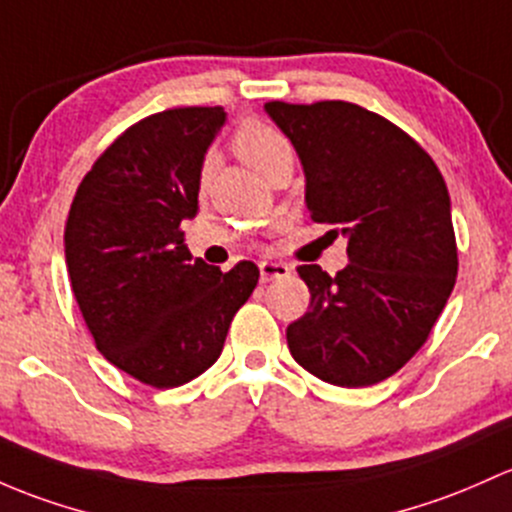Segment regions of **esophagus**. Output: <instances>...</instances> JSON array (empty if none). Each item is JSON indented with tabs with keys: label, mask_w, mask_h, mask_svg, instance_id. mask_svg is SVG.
Listing matches in <instances>:
<instances>
[{
	"label": "esophagus",
	"mask_w": 512,
	"mask_h": 512,
	"mask_svg": "<svg viewBox=\"0 0 512 512\" xmlns=\"http://www.w3.org/2000/svg\"><path fill=\"white\" fill-rule=\"evenodd\" d=\"M289 274V267L284 262H272L265 260L260 262V279L262 282H272V279H282Z\"/></svg>",
	"instance_id": "obj_1"
}]
</instances>
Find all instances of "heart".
<instances>
[{
	"label": "heart",
	"instance_id": "obj_1",
	"mask_svg": "<svg viewBox=\"0 0 512 512\" xmlns=\"http://www.w3.org/2000/svg\"><path fill=\"white\" fill-rule=\"evenodd\" d=\"M233 147L238 152V157L250 169H255L257 174H265L277 161L292 159V144H289V139L277 127L260 120L242 122L233 137ZM203 179H206V171H203Z\"/></svg>",
	"mask_w": 512,
	"mask_h": 512
}]
</instances>
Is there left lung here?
<instances>
[{
  "instance_id": "obj_1",
  "label": "left lung",
  "mask_w": 512,
  "mask_h": 512,
  "mask_svg": "<svg viewBox=\"0 0 512 512\" xmlns=\"http://www.w3.org/2000/svg\"><path fill=\"white\" fill-rule=\"evenodd\" d=\"M297 149L306 208L348 240L336 277L301 265L309 311L287 326L294 360L324 383L368 387L427 341L459 270L444 176L410 134L343 100L267 102Z\"/></svg>"
}]
</instances>
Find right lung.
Listing matches in <instances>:
<instances>
[{
    "label": "right lung",
    "instance_id": "obj_1",
    "mask_svg": "<svg viewBox=\"0 0 512 512\" xmlns=\"http://www.w3.org/2000/svg\"><path fill=\"white\" fill-rule=\"evenodd\" d=\"M223 107H174L115 139L75 191L66 265L98 351L144 385L179 387L218 360L260 270L230 272L188 252L201 169Z\"/></svg>",
    "mask_w": 512,
    "mask_h": 512
}]
</instances>
